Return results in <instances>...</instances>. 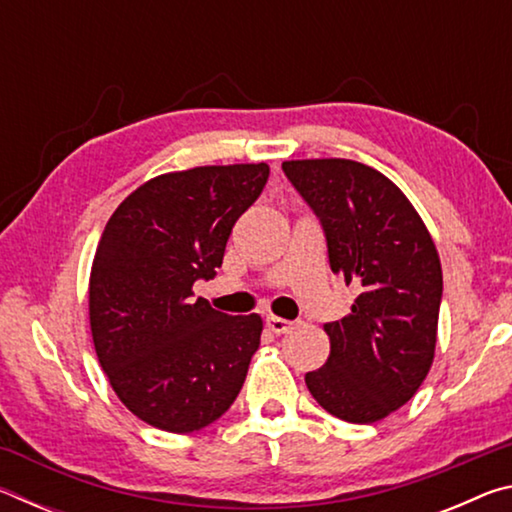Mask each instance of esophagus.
Segmentation results:
<instances>
[{
    "mask_svg": "<svg viewBox=\"0 0 512 512\" xmlns=\"http://www.w3.org/2000/svg\"><path fill=\"white\" fill-rule=\"evenodd\" d=\"M266 325H268V329H271V332H275V334H287L289 329L293 327L291 320L280 318V316H268V318H266Z\"/></svg>",
    "mask_w": 512,
    "mask_h": 512,
    "instance_id": "34e87169",
    "label": "esophagus"
}]
</instances>
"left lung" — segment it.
I'll use <instances>...</instances> for the list:
<instances>
[{
    "mask_svg": "<svg viewBox=\"0 0 512 512\" xmlns=\"http://www.w3.org/2000/svg\"><path fill=\"white\" fill-rule=\"evenodd\" d=\"M316 214L327 257L361 293L325 323L329 357L307 372L314 400L345 422L372 424L411 400L436 350L443 271L431 235L384 173L354 160L282 162Z\"/></svg>",
    "mask_w": 512,
    "mask_h": 512,
    "instance_id": "left-lung-1",
    "label": "left lung"
}]
</instances>
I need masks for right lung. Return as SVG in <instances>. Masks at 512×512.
Returning a JSON list of instances; mask_svg holds the SVG:
<instances>
[{
  "mask_svg": "<svg viewBox=\"0 0 512 512\" xmlns=\"http://www.w3.org/2000/svg\"><path fill=\"white\" fill-rule=\"evenodd\" d=\"M268 173L266 162L164 173L103 230L90 275L94 350L119 400L151 427L203 429L244 386L262 318L216 311L192 287L221 268Z\"/></svg>",
  "mask_w": 512,
  "mask_h": 512,
  "instance_id": "1",
  "label": "right lung"
}]
</instances>
